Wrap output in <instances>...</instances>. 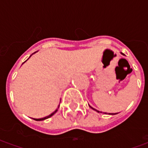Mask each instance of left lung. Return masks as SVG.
<instances>
[{
  "label": "left lung",
  "mask_w": 148,
  "mask_h": 148,
  "mask_svg": "<svg viewBox=\"0 0 148 148\" xmlns=\"http://www.w3.org/2000/svg\"><path fill=\"white\" fill-rule=\"evenodd\" d=\"M121 54H122V55H124V54H123V53H121ZM90 108H91V109H93V110H95V111H97V112H99V111H97V110H96V109H93V108H92V107H91V106H90ZM105 113H106V112H105ZM109 114H111V115H114V114H116V113H109Z\"/></svg>",
  "instance_id": "left-lung-1"
}]
</instances>
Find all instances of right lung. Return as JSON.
<instances>
[{"mask_svg":"<svg viewBox=\"0 0 148 148\" xmlns=\"http://www.w3.org/2000/svg\"><path fill=\"white\" fill-rule=\"evenodd\" d=\"M35 53H36V52H35ZM32 55H33V54H32ZM30 57H31V56H30ZM25 62H26V61H25ZM57 111H58V109H56V110H55V112H53L51 114H50V115H49V116H45V117H43V118H40V119H34V120H35V121H43V120H46V119H47V118L52 116L55 114V112H57Z\"/></svg>","mask_w":148,"mask_h":148,"instance_id":"1","label":"right lung"}]
</instances>
